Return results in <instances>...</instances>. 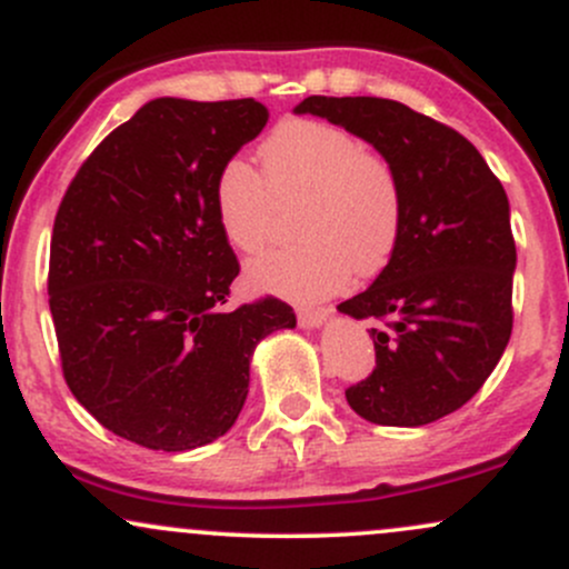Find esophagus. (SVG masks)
<instances>
[{"instance_id":"obj_1","label":"esophagus","mask_w":569,"mask_h":569,"mask_svg":"<svg viewBox=\"0 0 569 569\" xmlns=\"http://www.w3.org/2000/svg\"><path fill=\"white\" fill-rule=\"evenodd\" d=\"M330 311L333 309H298V325H301L303 330L322 328L325 319L330 317Z\"/></svg>"}]
</instances>
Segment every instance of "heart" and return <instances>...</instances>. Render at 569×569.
Returning a JSON list of instances; mask_svg holds the SVG:
<instances>
[{"label":"heart","mask_w":569,"mask_h":569,"mask_svg":"<svg viewBox=\"0 0 569 569\" xmlns=\"http://www.w3.org/2000/svg\"><path fill=\"white\" fill-rule=\"evenodd\" d=\"M263 169L231 158L214 180V214L228 244L258 252L279 203H306L309 241L277 247L247 266V282L287 301H317L343 290L357 271L376 273L400 239V184L395 171L338 126L287 120L263 142Z\"/></svg>","instance_id":"1"}]
</instances>
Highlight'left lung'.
I'll list each match as a JSON object with an SVG mask.
<instances>
[{
  "instance_id": "left-lung-1",
  "label": "left lung",
  "mask_w": 569,
  "mask_h": 569,
  "mask_svg": "<svg viewBox=\"0 0 569 569\" xmlns=\"http://www.w3.org/2000/svg\"><path fill=\"white\" fill-rule=\"evenodd\" d=\"M317 114L368 142L400 184V239L360 296L338 306L370 328L376 368L347 389L373 425L422 427L457 411L500 362L513 328L516 244L500 180L462 133L376 96H309Z\"/></svg>"
}]
</instances>
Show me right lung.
<instances>
[{"label": "right lung", "mask_w": 569, "mask_h": 569, "mask_svg": "<svg viewBox=\"0 0 569 569\" xmlns=\"http://www.w3.org/2000/svg\"><path fill=\"white\" fill-rule=\"evenodd\" d=\"M266 120L254 99L147 101L80 166L56 214L48 296L63 379L96 422L144 449L226 436L254 347L296 328L277 298L222 311L239 260L214 180Z\"/></svg>", "instance_id": "right-lung-1"}]
</instances>
